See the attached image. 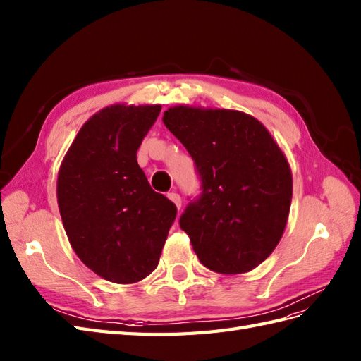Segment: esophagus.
<instances>
[{"mask_svg": "<svg viewBox=\"0 0 361 361\" xmlns=\"http://www.w3.org/2000/svg\"><path fill=\"white\" fill-rule=\"evenodd\" d=\"M169 197H170V200L174 202V205L178 207V209H180V207H182V199H180V196L178 195V192H176V191L169 192Z\"/></svg>", "mask_w": 361, "mask_h": 361, "instance_id": "obj_1", "label": "esophagus"}]
</instances>
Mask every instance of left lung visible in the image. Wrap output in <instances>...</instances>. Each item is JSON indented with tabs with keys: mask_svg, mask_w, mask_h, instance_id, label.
I'll return each mask as SVG.
<instances>
[{
	"mask_svg": "<svg viewBox=\"0 0 361 361\" xmlns=\"http://www.w3.org/2000/svg\"><path fill=\"white\" fill-rule=\"evenodd\" d=\"M162 121L200 179V196L179 219L200 263L221 274L259 267L282 239L293 199L291 169L276 140L237 110L178 105Z\"/></svg>",
	"mask_w": 361,
	"mask_h": 361,
	"instance_id": "1",
	"label": "left lung"
}]
</instances>
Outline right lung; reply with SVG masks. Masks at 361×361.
Segmentation results:
<instances>
[{"label":"right lung","instance_id":"right-lung-1","mask_svg":"<svg viewBox=\"0 0 361 361\" xmlns=\"http://www.w3.org/2000/svg\"><path fill=\"white\" fill-rule=\"evenodd\" d=\"M159 113L161 105L102 109L79 130L59 169L56 196L68 242L85 267L113 283L152 274L178 214L136 159Z\"/></svg>","mask_w":361,"mask_h":361}]
</instances>
